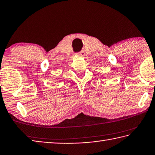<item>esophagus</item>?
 I'll return each instance as SVG.
<instances>
[{"instance_id": "1", "label": "esophagus", "mask_w": 155, "mask_h": 155, "mask_svg": "<svg viewBox=\"0 0 155 155\" xmlns=\"http://www.w3.org/2000/svg\"><path fill=\"white\" fill-rule=\"evenodd\" d=\"M77 54L78 55H81V56H83L85 55V52H84V51H81L79 52H77Z\"/></svg>"}]
</instances>
